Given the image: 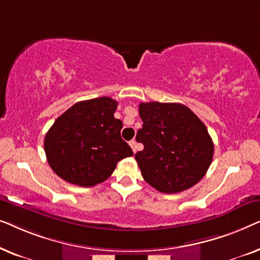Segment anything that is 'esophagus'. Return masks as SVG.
Here are the masks:
<instances>
[{"label":"esophagus","mask_w":260,"mask_h":260,"mask_svg":"<svg viewBox=\"0 0 260 260\" xmlns=\"http://www.w3.org/2000/svg\"><path fill=\"white\" fill-rule=\"evenodd\" d=\"M130 147H131V149H133V151L134 152H136L137 151V149H138V145H137V142L135 141V140H133V141H130Z\"/></svg>","instance_id":"1"}]
</instances>
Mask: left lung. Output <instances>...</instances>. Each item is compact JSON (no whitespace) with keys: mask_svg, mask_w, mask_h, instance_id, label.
Listing matches in <instances>:
<instances>
[{"mask_svg":"<svg viewBox=\"0 0 260 260\" xmlns=\"http://www.w3.org/2000/svg\"><path fill=\"white\" fill-rule=\"evenodd\" d=\"M140 117L143 125L136 141L144 149L135 158L143 179L167 194L197 184L207 173L214 154L205 124L179 103H141Z\"/></svg>","mask_w":260,"mask_h":260,"instance_id":"left-lung-1","label":"left lung"}]
</instances>
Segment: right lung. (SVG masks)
Instances as JSON below:
<instances>
[{
	"instance_id": "1",
	"label": "right lung",
	"mask_w": 260,
	"mask_h": 260,
	"mask_svg": "<svg viewBox=\"0 0 260 260\" xmlns=\"http://www.w3.org/2000/svg\"><path fill=\"white\" fill-rule=\"evenodd\" d=\"M110 97L77 103L58 117L45 137V152L53 172L67 182L92 187L104 182L120 159L133 156L120 137L123 123L115 118Z\"/></svg>"
}]
</instances>
